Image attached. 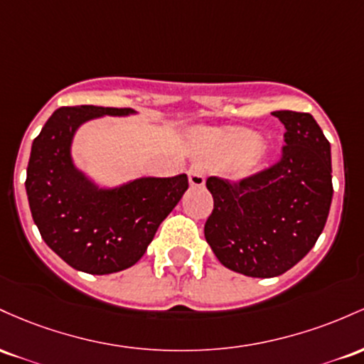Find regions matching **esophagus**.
Masks as SVG:
<instances>
[{"label":"esophagus","mask_w":364,"mask_h":364,"mask_svg":"<svg viewBox=\"0 0 364 364\" xmlns=\"http://www.w3.org/2000/svg\"><path fill=\"white\" fill-rule=\"evenodd\" d=\"M187 175H189L191 187H204V182H206V178H204L201 166H191L189 171H187Z\"/></svg>","instance_id":"34e87169"}]
</instances>
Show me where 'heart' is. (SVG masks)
Instances as JSON below:
<instances>
[{
	"label": "heart",
	"mask_w": 364,
	"mask_h": 364,
	"mask_svg": "<svg viewBox=\"0 0 364 364\" xmlns=\"http://www.w3.org/2000/svg\"><path fill=\"white\" fill-rule=\"evenodd\" d=\"M189 146L203 160L213 165H228L237 177L258 173L270 163V149L263 144L261 134L251 129H194Z\"/></svg>",
	"instance_id": "1"
}]
</instances>
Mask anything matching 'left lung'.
Listing matches in <instances>:
<instances>
[{"label": "left lung", "mask_w": 364, "mask_h": 364, "mask_svg": "<svg viewBox=\"0 0 364 364\" xmlns=\"http://www.w3.org/2000/svg\"><path fill=\"white\" fill-rule=\"evenodd\" d=\"M285 125L284 156L230 183L210 177L213 213L204 237L228 270L272 279L291 270L323 232L332 204L330 142L309 113L273 112Z\"/></svg>", "instance_id": "obj_1"}]
</instances>
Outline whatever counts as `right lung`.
Here are the masks:
<instances>
[{
    "instance_id": "right-lung-1",
    "label": "right lung",
    "mask_w": 364,
    "mask_h": 364,
    "mask_svg": "<svg viewBox=\"0 0 364 364\" xmlns=\"http://www.w3.org/2000/svg\"><path fill=\"white\" fill-rule=\"evenodd\" d=\"M130 108L63 106L32 142L26 191L41 237L75 270L108 275L136 264L189 187L186 173L101 186L73 163L77 130Z\"/></svg>"
}]
</instances>
